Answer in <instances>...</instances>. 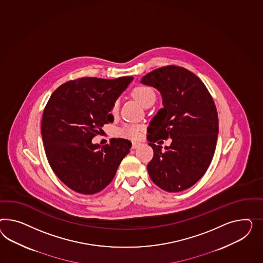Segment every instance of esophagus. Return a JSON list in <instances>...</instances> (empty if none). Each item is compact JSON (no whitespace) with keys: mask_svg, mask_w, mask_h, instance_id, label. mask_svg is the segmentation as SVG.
Returning <instances> with one entry per match:
<instances>
[{"mask_svg":"<svg viewBox=\"0 0 263 263\" xmlns=\"http://www.w3.org/2000/svg\"><path fill=\"white\" fill-rule=\"evenodd\" d=\"M140 145H141V142H132V148H134V149H135V148H137V147H138V146H140Z\"/></svg>","mask_w":263,"mask_h":263,"instance_id":"esophagus-1","label":"esophagus"}]
</instances>
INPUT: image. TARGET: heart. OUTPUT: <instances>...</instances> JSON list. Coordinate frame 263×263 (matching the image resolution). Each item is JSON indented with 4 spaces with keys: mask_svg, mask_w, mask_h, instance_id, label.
Instances as JSON below:
<instances>
[{
    "mask_svg": "<svg viewBox=\"0 0 263 263\" xmlns=\"http://www.w3.org/2000/svg\"><path fill=\"white\" fill-rule=\"evenodd\" d=\"M132 96L138 100L142 105L144 107L154 103L156 100V95L152 88L148 86L139 85L135 87L132 91ZM120 107V100H116L114 101L111 108V113L117 114ZM142 126L139 124H125L119 130V134L132 140H137L142 135Z\"/></svg>",
    "mask_w": 263,
    "mask_h": 263,
    "instance_id": "1",
    "label": "heart"
}]
</instances>
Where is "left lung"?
Masks as SVG:
<instances>
[{
    "label": "left lung",
    "mask_w": 263,
    "mask_h": 263,
    "mask_svg": "<svg viewBox=\"0 0 263 263\" xmlns=\"http://www.w3.org/2000/svg\"><path fill=\"white\" fill-rule=\"evenodd\" d=\"M141 82L156 88L163 99V108L147 128L154 151L147 164L150 178L163 191H185L198 182L213 160L218 134L213 98L201 79L183 67L159 68ZM167 137L173 142L163 150L159 140Z\"/></svg>",
    "instance_id": "8db88e82"
}]
</instances>
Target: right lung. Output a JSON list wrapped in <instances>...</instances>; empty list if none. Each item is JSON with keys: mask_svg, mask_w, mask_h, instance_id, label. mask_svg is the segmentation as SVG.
<instances>
[{"mask_svg": "<svg viewBox=\"0 0 263 263\" xmlns=\"http://www.w3.org/2000/svg\"><path fill=\"white\" fill-rule=\"evenodd\" d=\"M132 80L78 78L51 93L43 113V143L51 170L72 191L88 195L102 191L129 153L132 143L125 139H112L101 148L92 140L113 122L112 104Z\"/></svg>", "mask_w": 263, "mask_h": 263, "instance_id": "obj_1", "label": "right lung"}]
</instances>
